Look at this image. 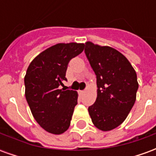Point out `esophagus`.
<instances>
[{
    "mask_svg": "<svg viewBox=\"0 0 156 156\" xmlns=\"http://www.w3.org/2000/svg\"><path fill=\"white\" fill-rule=\"evenodd\" d=\"M79 92H80V94H83L85 92V90H81V91H79Z\"/></svg>",
    "mask_w": 156,
    "mask_h": 156,
    "instance_id": "34e87169",
    "label": "esophagus"
}]
</instances>
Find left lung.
Listing matches in <instances>:
<instances>
[{"label":"left lung","mask_w":156,"mask_h":156,"mask_svg":"<svg viewBox=\"0 0 156 156\" xmlns=\"http://www.w3.org/2000/svg\"><path fill=\"white\" fill-rule=\"evenodd\" d=\"M84 52L97 78L98 95L88 107L92 122L103 131L120 125L133 108L139 84L128 59L110 47L85 43Z\"/></svg>","instance_id":"8db88e82"}]
</instances>
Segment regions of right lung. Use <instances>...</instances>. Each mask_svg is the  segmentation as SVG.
I'll return each mask as SVG.
<instances>
[{
    "label": "right lung",
    "mask_w": 156,
    "mask_h": 156,
    "mask_svg": "<svg viewBox=\"0 0 156 156\" xmlns=\"http://www.w3.org/2000/svg\"><path fill=\"white\" fill-rule=\"evenodd\" d=\"M83 43H58L36 57L27 70L25 95L33 117L41 128L54 134L70 126L78 94L60 89L67 81L68 62L83 51Z\"/></svg>",
    "instance_id": "1"
}]
</instances>
